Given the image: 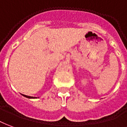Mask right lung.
I'll return each mask as SVG.
<instances>
[{"mask_svg": "<svg viewBox=\"0 0 127 127\" xmlns=\"http://www.w3.org/2000/svg\"><path fill=\"white\" fill-rule=\"evenodd\" d=\"M24 95V97H26L27 98H36V97H30V96H28V95Z\"/></svg>", "mask_w": 127, "mask_h": 127, "instance_id": "add662e5", "label": "right lung"}]
</instances>
